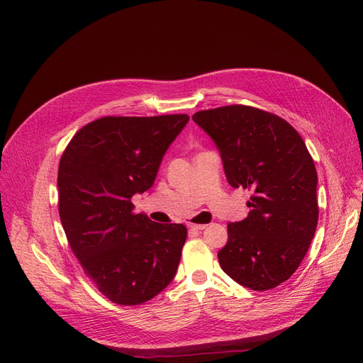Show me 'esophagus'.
I'll list each match as a JSON object with an SVG mask.
<instances>
[{"mask_svg":"<svg viewBox=\"0 0 363 363\" xmlns=\"http://www.w3.org/2000/svg\"><path fill=\"white\" fill-rule=\"evenodd\" d=\"M188 228H191V230L201 231V230H206L207 225L206 223H188Z\"/></svg>","mask_w":363,"mask_h":363,"instance_id":"1","label":"esophagus"}]
</instances>
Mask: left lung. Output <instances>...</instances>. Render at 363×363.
<instances>
[{
	"label": "left lung",
	"instance_id": "left-lung-1",
	"mask_svg": "<svg viewBox=\"0 0 363 363\" xmlns=\"http://www.w3.org/2000/svg\"><path fill=\"white\" fill-rule=\"evenodd\" d=\"M193 121L215 141L228 182L253 193L249 216L228 225L220 268L242 287L275 289L297 271L316 231L318 175L311 152L287 121L256 107L201 110Z\"/></svg>",
	"mask_w": 363,
	"mask_h": 363
}]
</instances>
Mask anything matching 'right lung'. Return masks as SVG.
<instances>
[{"instance_id":"right-lung-1","label":"right lung","mask_w":363,"mask_h":363,"mask_svg":"<svg viewBox=\"0 0 363 363\" xmlns=\"http://www.w3.org/2000/svg\"><path fill=\"white\" fill-rule=\"evenodd\" d=\"M188 114L106 116L85 125L63 151L59 215L73 255L101 294L137 306L175 278L186 240L182 223L133 213L132 196L155 184Z\"/></svg>"}]
</instances>
